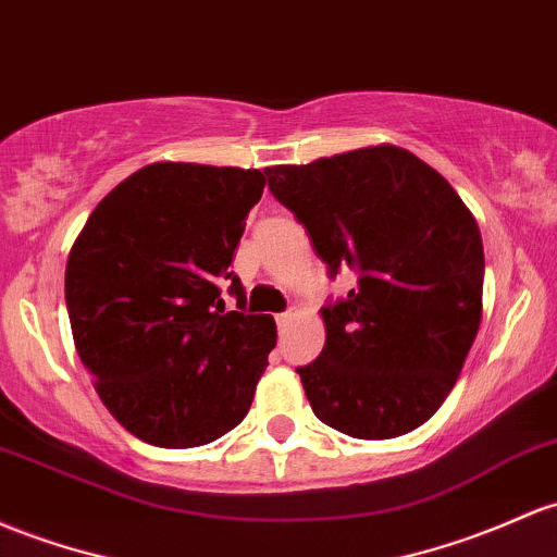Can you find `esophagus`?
I'll return each instance as SVG.
<instances>
[{"label":"esophagus","mask_w":557,"mask_h":557,"mask_svg":"<svg viewBox=\"0 0 557 557\" xmlns=\"http://www.w3.org/2000/svg\"><path fill=\"white\" fill-rule=\"evenodd\" d=\"M274 320H277V327L280 330H285V327H288V322L293 320V309L283 311V314H277V317H274Z\"/></svg>","instance_id":"esophagus-1"}]
</instances>
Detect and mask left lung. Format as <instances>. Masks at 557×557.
<instances>
[{
	"mask_svg": "<svg viewBox=\"0 0 557 557\" xmlns=\"http://www.w3.org/2000/svg\"><path fill=\"white\" fill-rule=\"evenodd\" d=\"M264 174L330 277L357 272V288L322 307V354L296 370L311 409L354 438L414 431L447 399L481 325L473 213L436 169L394 145Z\"/></svg>",
	"mask_w": 557,
	"mask_h": 557,
	"instance_id": "left-lung-1",
	"label": "left lung"
}]
</instances>
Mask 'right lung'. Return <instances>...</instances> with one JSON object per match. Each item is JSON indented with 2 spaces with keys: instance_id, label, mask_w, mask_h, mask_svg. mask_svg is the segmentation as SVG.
I'll return each mask as SVG.
<instances>
[{
  "instance_id": "obj_1",
  "label": "right lung",
  "mask_w": 557,
  "mask_h": 557,
  "mask_svg": "<svg viewBox=\"0 0 557 557\" xmlns=\"http://www.w3.org/2000/svg\"><path fill=\"white\" fill-rule=\"evenodd\" d=\"M256 169L150 163L110 189L65 267L73 341L102 405L166 449L203 447L248 414L277 344L248 314L232 256L264 193ZM240 312H224L221 285Z\"/></svg>"
}]
</instances>
